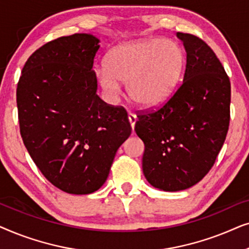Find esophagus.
I'll return each mask as SVG.
<instances>
[{
  "label": "esophagus",
  "mask_w": 249,
  "mask_h": 249,
  "mask_svg": "<svg viewBox=\"0 0 249 249\" xmlns=\"http://www.w3.org/2000/svg\"><path fill=\"white\" fill-rule=\"evenodd\" d=\"M128 119H129V122H130V125H131L132 130H134V128H135V124H136V121H137V117H136L135 114L129 113V115H128Z\"/></svg>",
  "instance_id": "1"
}]
</instances>
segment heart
<instances>
[{
    "label": "heart",
    "instance_id": "b5f03b06",
    "mask_svg": "<svg viewBox=\"0 0 249 249\" xmlns=\"http://www.w3.org/2000/svg\"><path fill=\"white\" fill-rule=\"evenodd\" d=\"M105 69L96 72L98 84L114 98L125 84L130 100L138 107L161 105L175 91L185 67V54L173 40L141 39L115 46L107 53Z\"/></svg>",
    "mask_w": 249,
    "mask_h": 249
}]
</instances>
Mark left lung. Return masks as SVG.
Instances as JSON below:
<instances>
[{"mask_svg":"<svg viewBox=\"0 0 249 249\" xmlns=\"http://www.w3.org/2000/svg\"><path fill=\"white\" fill-rule=\"evenodd\" d=\"M177 37L187 53L182 83L162 107L139 114L135 124L145 145V178L164 192L190 188L207 175L230 121L231 86L220 60L198 37Z\"/></svg>","mask_w":249,"mask_h":249,"instance_id":"8db88e82","label":"left lung"}]
</instances>
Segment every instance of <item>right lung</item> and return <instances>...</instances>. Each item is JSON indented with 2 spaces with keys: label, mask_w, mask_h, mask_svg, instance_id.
<instances>
[{
  "label": "right lung",
  "mask_w": 249,
  "mask_h": 249,
  "mask_svg": "<svg viewBox=\"0 0 249 249\" xmlns=\"http://www.w3.org/2000/svg\"><path fill=\"white\" fill-rule=\"evenodd\" d=\"M100 39L74 34L46 43L23 67L17 105L23 144L49 181L86 195L107 181L118 148L131 134L124 107L98 97L93 70Z\"/></svg>",
  "instance_id": "obj_1"
}]
</instances>
